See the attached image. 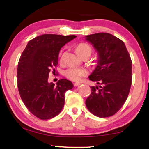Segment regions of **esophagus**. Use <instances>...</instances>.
I'll return each instance as SVG.
<instances>
[{
	"label": "esophagus",
	"mask_w": 149,
	"mask_h": 149,
	"mask_svg": "<svg viewBox=\"0 0 149 149\" xmlns=\"http://www.w3.org/2000/svg\"><path fill=\"white\" fill-rule=\"evenodd\" d=\"M81 85V84H80V83H79V82L74 83V86H79V85Z\"/></svg>",
	"instance_id": "34e87169"
}]
</instances>
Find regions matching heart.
I'll use <instances>...</instances> for the list:
<instances>
[{"mask_svg":"<svg viewBox=\"0 0 149 149\" xmlns=\"http://www.w3.org/2000/svg\"><path fill=\"white\" fill-rule=\"evenodd\" d=\"M75 50L76 53L81 57L87 55L90 56L91 54L93 49L91 47L85 42H81L78 44L75 48ZM60 56L62 58V51L60 52ZM87 74L86 70L84 68H75V67H69L65 69L63 72V75L71 81H78L82 77L85 76Z\"/></svg>","mask_w":149,"mask_h":149,"instance_id":"1","label":"heart"}]
</instances>
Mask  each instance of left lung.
I'll use <instances>...</instances> for the list:
<instances>
[{
	"instance_id": "1",
	"label": "left lung",
	"mask_w": 149,
	"mask_h": 149,
	"mask_svg": "<svg viewBox=\"0 0 149 149\" xmlns=\"http://www.w3.org/2000/svg\"><path fill=\"white\" fill-rule=\"evenodd\" d=\"M98 52L99 60L89 79L99 86H92L85 100L91 113L99 118L114 115L124 104L132 80V60L122 40L108 33L86 36Z\"/></svg>"
}]
</instances>
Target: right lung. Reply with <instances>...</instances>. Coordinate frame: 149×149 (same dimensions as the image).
Segmentation results:
<instances>
[{"label":"right lung","instance_id":"1","mask_svg":"<svg viewBox=\"0 0 149 149\" xmlns=\"http://www.w3.org/2000/svg\"><path fill=\"white\" fill-rule=\"evenodd\" d=\"M75 35L44 34L28 42L18 62L17 87L22 101L30 112L41 120L51 119L61 112L64 94L74 87L65 79L56 85L48 82L51 68L58 64L59 52Z\"/></svg>","mask_w":149,"mask_h":149}]
</instances>
